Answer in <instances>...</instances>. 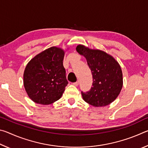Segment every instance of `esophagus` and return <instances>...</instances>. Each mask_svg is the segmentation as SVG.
I'll use <instances>...</instances> for the list:
<instances>
[{"label": "esophagus", "mask_w": 148, "mask_h": 148, "mask_svg": "<svg viewBox=\"0 0 148 148\" xmlns=\"http://www.w3.org/2000/svg\"><path fill=\"white\" fill-rule=\"evenodd\" d=\"M73 85L75 86H77L79 85V81H77L76 82H74V83H73Z\"/></svg>", "instance_id": "1"}]
</instances>
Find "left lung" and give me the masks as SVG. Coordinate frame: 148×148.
<instances>
[{
	"mask_svg": "<svg viewBox=\"0 0 148 148\" xmlns=\"http://www.w3.org/2000/svg\"><path fill=\"white\" fill-rule=\"evenodd\" d=\"M76 51L86 57L93 81L90 91H82L83 99L95 107L112 103L123 87V73L118 62L105 51L89 49L84 45L77 46Z\"/></svg>",
	"mask_w": 148,
	"mask_h": 148,
	"instance_id": "obj_1",
	"label": "left lung"
}]
</instances>
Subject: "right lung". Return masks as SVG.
<instances>
[{"mask_svg":"<svg viewBox=\"0 0 148 148\" xmlns=\"http://www.w3.org/2000/svg\"><path fill=\"white\" fill-rule=\"evenodd\" d=\"M64 56L63 49L51 47L36 55L27 64L23 84L32 101L48 105L61 98L68 84L62 64Z\"/></svg>","mask_w":148,"mask_h":148,"instance_id":"1","label":"right lung"}]
</instances>
